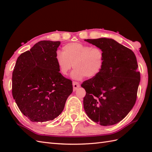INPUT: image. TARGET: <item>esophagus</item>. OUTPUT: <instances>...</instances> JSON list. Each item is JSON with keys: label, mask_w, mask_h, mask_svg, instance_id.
I'll use <instances>...</instances> for the list:
<instances>
[{"label": "esophagus", "mask_w": 152, "mask_h": 152, "mask_svg": "<svg viewBox=\"0 0 152 152\" xmlns=\"http://www.w3.org/2000/svg\"><path fill=\"white\" fill-rule=\"evenodd\" d=\"M72 86H73V91H76V89L79 88L80 87V83L78 82H73L72 83Z\"/></svg>", "instance_id": "esophagus-1"}]
</instances>
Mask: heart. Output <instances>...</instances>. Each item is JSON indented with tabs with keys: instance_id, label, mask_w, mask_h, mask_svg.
Wrapping results in <instances>:
<instances>
[{
	"instance_id": "heart-1",
	"label": "heart",
	"mask_w": 152,
	"mask_h": 152,
	"mask_svg": "<svg viewBox=\"0 0 152 152\" xmlns=\"http://www.w3.org/2000/svg\"><path fill=\"white\" fill-rule=\"evenodd\" d=\"M59 72L66 76L71 69L75 68L71 74L74 80H80L86 76L94 78L101 72L104 64V51L99 47L80 42L67 44L63 47L62 53L56 57Z\"/></svg>"
}]
</instances>
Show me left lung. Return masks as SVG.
Wrapping results in <instances>:
<instances>
[{"instance_id":"left-lung-1","label":"left lung","mask_w":152,"mask_h":152,"mask_svg":"<svg viewBox=\"0 0 152 152\" xmlns=\"http://www.w3.org/2000/svg\"><path fill=\"white\" fill-rule=\"evenodd\" d=\"M85 41L104 51V64L94 78L83 82L86 95L83 108L92 121L102 126L118 124L135 104L140 74L133 51L114 39Z\"/></svg>"}]
</instances>
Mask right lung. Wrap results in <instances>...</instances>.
<instances>
[{"instance_id":"1","label":"right lung","mask_w":152,"mask_h":152,"mask_svg":"<svg viewBox=\"0 0 152 152\" xmlns=\"http://www.w3.org/2000/svg\"><path fill=\"white\" fill-rule=\"evenodd\" d=\"M61 42L42 40L21 53L12 73V95L20 111L33 122L53 120L72 93L70 80L56 63Z\"/></svg>"}]
</instances>
